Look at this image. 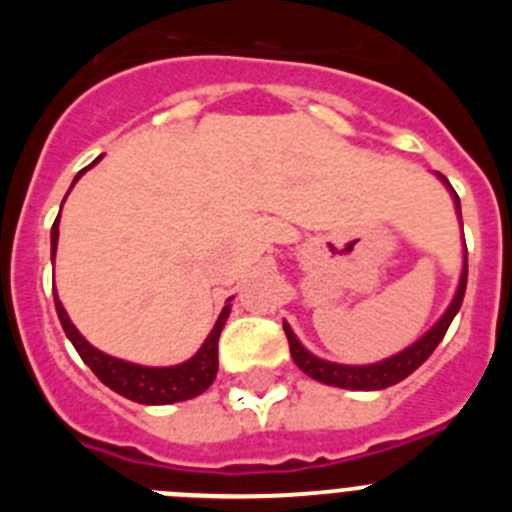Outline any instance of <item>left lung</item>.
Instances as JSON below:
<instances>
[{"mask_svg":"<svg viewBox=\"0 0 512 512\" xmlns=\"http://www.w3.org/2000/svg\"><path fill=\"white\" fill-rule=\"evenodd\" d=\"M438 176H441V182L451 189L449 179H446L443 174ZM451 194H454L456 212L461 215L459 197H456L454 189H451ZM464 292H467V261H464V269H461V279H459V287H456L454 300H451V305L446 307V312L438 318V323L433 325L425 336H420L413 346H408L405 351H400V354L390 356V359L377 361V364L348 366V364H333V361L318 359V356L310 354V351L297 341L292 328L284 323V333H287V341H289V354H292L295 364L300 366L307 377L318 379V382L323 384H330V387H343V390H361V392L384 390V387H392V384L410 377V374H413L415 369H418V366L423 364L433 351H436V346L443 341L446 330H449L451 320H454V315L459 312L461 302H464Z\"/></svg>","mask_w":512,"mask_h":512,"instance_id":"8db88e82","label":"left lung"}]
</instances>
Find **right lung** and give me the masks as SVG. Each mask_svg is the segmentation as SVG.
Here are the masks:
<instances>
[{
  "mask_svg": "<svg viewBox=\"0 0 512 512\" xmlns=\"http://www.w3.org/2000/svg\"><path fill=\"white\" fill-rule=\"evenodd\" d=\"M97 161H94V164H97ZM84 171L87 169H81L79 174H76V179H79ZM74 184H71V187H74ZM56 246H58V217L51 228V259L56 256ZM53 300H56V312H58V320H61L63 325V333H66L69 341L74 343L81 361H84L94 374H97L99 382L107 384V387L115 390L117 395L128 397V400L133 402H140V405H171V402L192 400V397L202 395V392L215 382L217 338H220V330H223L225 320H228L230 315V305L223 307L215 328L210 330V336L205 338V343H202L200 351H197L192 359L176 366H140V364H130V361L115 359V356H107L102 354L99 348H94L92 343L81 336L79 330H76V325L71 323L66 310H63L61 300H58V295H53Z\"/></svg>",
  "mask_w": 512,
  "mask_h": 512,
  "instance_id": "right-lung-1",
  "label": "right lung"
}]
</instances>
